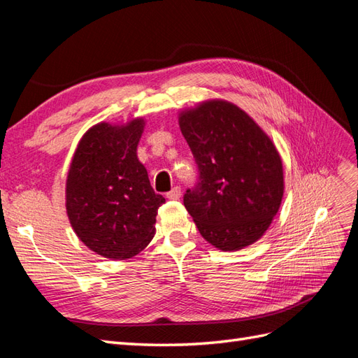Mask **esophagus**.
<instances>
[{
	"instance_id": "1",
	"label": "esophagus",
	"mask_w": 358,
	"mask_h": 358,
	"mask_svg": "<svg viewBox=\"0 0 358 358\" xmlns=\"http://www.w3.org/2000/svg\"><path fill=\"white\" fill-rule=\"evenodd\" d=\"M180 196H182V191H180L179 187H173V188L166 194V197H167L169 200H178V199H180Z\"/></svg>"
}]
</instances>
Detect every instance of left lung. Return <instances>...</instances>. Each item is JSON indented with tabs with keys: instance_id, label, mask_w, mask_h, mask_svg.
I'll list each match as a JSON object with an SVG mask.
<instances>
[{
	"instance_id": "obj_1",
	"label": "left lung",
	"mask_w": 358,
	"mask_h": 358,
	"mask_svg": "<svg viewBox=\"0 0 358 358\" xmlns=\"http://www.w3.org/2000/svg\"><path fill=\"white\" fill-rule=\"evenodd\" d=\"M179 125L199 169L183 204L200 234L222 251L257 242L284 196L282 161L272 140L239 107L222 100L182 113Z\"/></svg>"
}]
</instances>
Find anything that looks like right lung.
I'll list each match as a JSON object with an SVG mask.
<instances>
[{
    "instance_id": "right-lung-1",
    "label": "right lung",
    "mask_w": 358,
    "mask_h": 358,
    "mask_svg": "<svg viewBox=\"0 0 358 358\" xmlns=\"http://www.w3.org/2000/svg\"><path fill=\"white\" fill-rule=\"evenodd\" d=\"M143 127V119L124 127L96 124L71 161L66 188L70 224L86 246L106 258H131L145 249L166 201L137 158Z\"/></svg>"
}]
</instances>
